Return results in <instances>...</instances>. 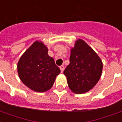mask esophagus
<instances>
[{
    "label": "esophagus",
    "instance_id": "esophagus-1",
    "mask_svg": "<svg viewBox=\"0 0 122 122\" xmlns=\"http://www.w3.org/2000/svg\"><path fill=\"white\" fill-rule=\"evenodd\" d=\"M60 70H61V72H63V71H64V66L62 65L60 66Z\"/></svg>",
    "mask_w": 122,
    "mask_h": 122
}]
</instances>
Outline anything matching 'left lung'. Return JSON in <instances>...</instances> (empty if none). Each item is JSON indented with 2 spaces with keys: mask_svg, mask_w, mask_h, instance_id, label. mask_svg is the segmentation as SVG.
Segmentation results:
<instances>
[{
  "mask_svg": "<svg viewBox=\"0 0 122 122\" xmlns=\"http://www.w3.org/2000/svg\"><path fill=\"white\" fill-rule=\"evenodd\" d=\"M102 70L101 58L85 41L78 39L71 50L70 64L64 71L69 88L77 94L90 91L98 81Z\"/></svg>",
  "mask_w": 122,
  "mask_h": 122,
  "instance_id": "left-lung-1",
  "label": "left lung"
}]
</instances>
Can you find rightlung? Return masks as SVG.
<instances>
[{
	"label": "right lung",
	"mask_w": 122,
	"mask_h": 122,
	"mask_svg": "<svg viewBox=\"0 0 122 122\" xmlns=\"http://www.w3.org/2000/svg\"><path fill=\"white\" fill-rule=\"evenodd\" d=\"M48 49L41 42L36 41L21 56L18 63V72L24 84L37 92H45L53 85L60 73Z\"/></svg>",
	"instance_id": "obj_1"
}]
</instances>
